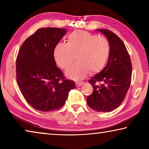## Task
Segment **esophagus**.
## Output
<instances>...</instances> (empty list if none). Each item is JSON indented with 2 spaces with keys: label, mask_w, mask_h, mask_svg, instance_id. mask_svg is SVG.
Instances as JSON below:
<instances>
[{
  "label": "esophagus",
  "mask_w": 149,
  "mask_h": 149,
  "mask_svg": "<svg viewBox=\"0 0 149 149\" xmlns=\"http://www.w3.org/2000/svg\"><path fill=\"white\" fill-rule=\"evenodd\" d=\"M84 82H81V81H80V82H76L75 83V85H76V87H80V86H81L82 85H84Z\"/></svg>",
  "instance_id": "esophagus-1"
}]
</instances>
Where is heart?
<instances>
[{
	"label": "heart",
	"instance_id": "obj_1",
	"mask_svg": "<svg viewBox=\"0 0 149 149\" xmlns=\"http://www.w3.org/2000/svg\"><path fill=\"white\" fill-rule=\"evenodd\" d=\"M110 54V45L104 37L76 30L68 35L67 43L60 42L54 49L55 62L66 69L74 61L77 62L65 71V75L75 81L83 79L91 71L98 73L104 68Z\"/></svg>",
	"mask_w": 149,
	"mask_h": 149
}]
</instances>
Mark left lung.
<instances>
[{"label": "left lung", "instance_id": "obj_1", "mask_svg": "<svg viewBox=\"0 0 149 149\" xmlns=\"http://www.w3.org/2000/svg\"><path fill=\"white\" fill-rule=\"evenodd\" d=\"M104 35L110 45L107 64L89 82L93 93L87 98V103L97 112H111L122 104L132 79V65L124 43L114 33L107 29H96Z\"/></svg>", "mask_w": 149, "mask_h": 149}]
</instances>
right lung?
<instances>
[{
	"instance_id": "right-lung-1",
	"label": "right lung",
	"mask_w": 149,
	"mask_h": 149,
	"mask_svg": "<svg viewBox=\"0 0 149 149\" xmlns=\"http://www.w3.org/2000/svg\"><path fill=\"white\" fill-rule=\"evenodd\" d=\"M65 28L44 27L24 41L16 59V79L25 99L42 112L59 109L75 83L65 79L56 67L53 52L66 33Z\"/></svg>"
}]
</instances>
